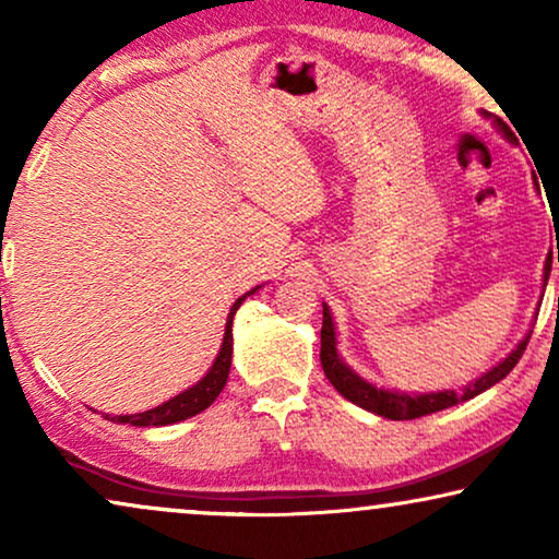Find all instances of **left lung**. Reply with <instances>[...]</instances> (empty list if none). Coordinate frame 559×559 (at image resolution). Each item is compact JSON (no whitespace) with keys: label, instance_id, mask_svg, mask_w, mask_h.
Wrapping results in <instances>:
<instances>
[{"label":"left lung","instance_id":"left-lung-1","mask_svg":"<svg viewBox=\"0 0 559 559\" xmlns=\"http://www.w3.org/2000/svg\"><path fill=\"white\" fill-rule=\"evenodd\" d=\"M503 132L509 134V140H514L509 132V127L503 124L501 119H496ZM557 262H559V251H557ZM545 280L549 277V270H552V259H547L545 264ZM526 343H530V335L519 343L516 350L503 358L499 366H493L491 371L484 373V377L471 381L468 386H463V392H438V394H419V396H409V394H396V392H386V389H377L371 386L369 381H364L361 377H356L354 371L348 369L346 364L338 358V350H335V331H333V318L328 308L323 305V328H320V364H323V371L331 384L335 386V392H341V396H346L348 402L358 404V407L373 412V415H381L386 419H417L425 415H432V412L448 409L457 402L473 400L480 392H486L488 386H493L496 381H501L507 373L514 369L519 364V358L526 350Z\"/></svg>","mask_w":559,"mask_h":559}]
</instances>
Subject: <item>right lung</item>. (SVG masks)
<instances>
[{
  "mask_svg": "<svg viewBox=\"0 0 559 559\" xmlns=\"http://www.w3.org/2000/svg\"><path fill=\"white\" fill-rule=\"evenodd\" d=\"M254 293V289H251ZM247 297V295H243ZM243 297L234 302L231 312H228V323H226V333H224V346H221L216 361H213L211 371L198 381L195 386H190L188 392H182L178 396H173L170 402L159 404L155 409L140 412V415H117L114 423H124V425H136V427H159V425H173L180 423V419H188L198 415V412L209 409L213 400L221 394V389L226 386L228 379V369H231V354H234V335H231V323L236 310L243 302Z\"/></svg>",
  "mask_w": 559,
  "mask_h": 559,
  "instance_id": "1",
  "label": "right lung"
}]
</instances>
